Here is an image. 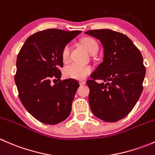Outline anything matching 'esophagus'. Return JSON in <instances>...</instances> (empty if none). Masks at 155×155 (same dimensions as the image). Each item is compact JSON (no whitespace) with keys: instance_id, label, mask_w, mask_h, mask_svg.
<instances>
[{"instance_id":"34e87169","label":"esophagus","mask_w":155,"mask_h":155,"mask_svg":"<svg viewBox=\"0 0 155 155\" xmlns=\"http://www.w3.org/2000/svg\"><path fill=\"white\" fill-rule=\"evenodd\" d=\"M79 83H80L81 85H85V83H86V82H85V81L82 80V81H80V82H79Z\"/></svg>"}]
</instances>
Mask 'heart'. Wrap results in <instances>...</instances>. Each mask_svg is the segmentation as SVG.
Returning <instances> with one entry per match:
<instances>
[{"instance_id":"obj_1","label":"heart","mask_w":155,"mask_h":155,"mask_svg":"<svg viewBox=\"0 0 155 155\" xmlns=\"http://www.w3.org/2000/svg\"><path fill=\"white\" fill-rule=\"evenodd\" d=\"M83 46L86 48L91 54L97 53L98 51V44L94 39L86 37L82 40ZM70 47L69 45H66L63 48L61 51V58L64 62H68L70 58ZM91 72V68L86 65L79 64H71L68 65L64 70V74L67 78L75 79H82Z\"/></svg>"}]
</instances>
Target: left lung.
I'll use <instances>...</instances> for the list:
<instances>
[{
    "mask_svg": "<svg viewBox=\"0 0 155 155\" xmlns=\"http://www.w3.org/2000/svg\"><path fill=\"white\" fill-rule=\"evenodd\" d=\"M98 39L104 54L103 62L86 82L90 89L88 101L97 118L115 122L130 112L138 101L145 76L140 50L126 35L109 29L87 31ZM103 80L97 84L95 80Z\"/></svg>",
    "mask_w": 155,
    "mask_h": 155,
    "instance_id": "obj_1",
    "label": "left lung"
}]
</instances>
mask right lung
Segmentation results:
<instances>
[{"label":"right lung","instance_id":"obj_1","mask_svg":"<svg viewBox=\"0 0 155 155\" xmlns=\"http://www.w3.org/2000/svg\"><path fill=\"white\" fill-rule=\"evenodd\" d=\"M81 32L54 28L39 31L30 36L19 51L15 76L18 96L28 112L40 122L58 124L71 112L79 82L68 79L53 85L51 80L61 79L63 48Z\"/></svg>","mask_w":155,"mask_h":155}]
</instances>
